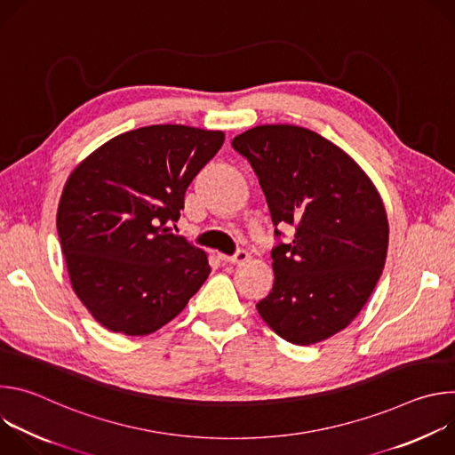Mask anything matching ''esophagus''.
I'll use <instances>...</instances> for the list:
<instances>
[{
  "label": "esophagus",
  "instance_id": "obj_1",
  "mask_svg": "<svg viewBox=\"0 0 455 455\" xmlns=\"http://www.w3.org/2000/svg\"><path fill=\"white\" fill-rule=\"evenodd\" d=\"M220 259L223 263H232V265H241V263H246L250 259V253L244 251V250H239L235 255H225V253H220Z\"/></svg>",
  "mask_w": 455,
  "mask_h": 455
}]
</instances>
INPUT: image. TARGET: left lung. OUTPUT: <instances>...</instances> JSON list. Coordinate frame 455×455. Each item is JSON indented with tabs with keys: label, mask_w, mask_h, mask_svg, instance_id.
<instances>
[{
	"label": "left lung",
	"mask_w": 455,
	"mask_h": 455,
	"mask_svg": "<svg viewBox=\"0 0 455 455\" xmlns=\"http://www.w3.org/2000/svg\"><path fill=\"white\" fill-rule=\"evenodd\" d=\"M232 148L253 167L274 225H295L293 241L272 251L275 281L259 315L297 346L337 335L385 267L388 220L378 188L344 149L306 127L255 125Z\"/></svg>",
	"instance_id": "8db88e82"
}]
</instances>
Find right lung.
<instances>
[{"mask_svg": "<svg viewBox=\"0 0 455 455\" xmlns=\"http://www.w3.org/2000/svg\"><path fill=\"white\" fill-rule=\"evenodd\" d=\"M223 132L158 124L88 155L64 183L57 232L72 288L113 333L165 326L211 274L209 255L169 232L185 190L221 149Z\"/></svg>", "mask_w": 455, "mask_h": 455, "instance_id": "right-lung-1", "label": "right lung"}]
</instances>
